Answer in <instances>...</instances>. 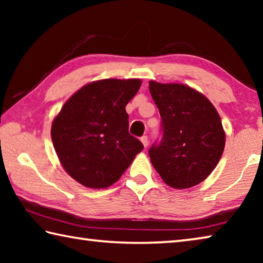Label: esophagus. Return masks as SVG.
Listing matches in <instances>:
<instances>
[{
	"label": "esophagus",
	"mask_w": 263,
	"mask_h": 263,
	"mask_svg": "<svg viewBox=\"0 0 263 263\" xmlns=\"http://www.w3.org/2000/svg\"><path fill=\"white\" fill-rule=\"evenodd\" d=\"M140 140L142 142V145H144L145 147H147V146H148V138H147V136H142L140 138Z\"/></svg>",
	"instance_id": "34e87169"
}]
</instances>
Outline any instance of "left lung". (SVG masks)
Listing matches in <instances>:
<instances>
[{"mask_svg": "<svg viewBox=\"0 0 263 263\" xmlns=\"http://www.w3.org/2000/svg\"><path fill=\"white\" fill-rule=\"evenodd\" d=\"M161 116L162 138L148 149L164 183L186 189L211 174L225 147V132L215 106L195 89L149 81Z\"/></svg>", "mask_w": 263, "mask_h": 263, "instance_id": "left-lung-1", "label": "left lung"}]
</instances>
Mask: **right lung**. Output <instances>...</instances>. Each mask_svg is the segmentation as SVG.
<instances>
[{
    "mask_svg": "<svg viewBox=\"0 0 263 263\" xmlns=\"http://www.w3.org/2000/svg\"><path fill=\"white\" fill-rule=\"evenodd\" d=\"M138 79H105L78 90L52 124V141L65 171L88 188L119 180L144 145L128 133L125 110L140 88Z\"/></svg>",
    "mask_w": 263,
    "mask_h": 263,
    "instance_id": "add662e5",
    "label": "right lung"
}]
</instances>
